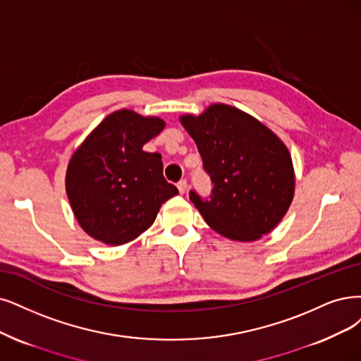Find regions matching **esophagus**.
<instances>
[{
    "mask_svg": "<svg viewBox=\"0 0 361 361\" xmlns=\"http://www.w3.org/2000/svg\"><path fill=\"white\" fill-rule=\"evenodd\" d=\"M177 188H178V190H180V193L183 195V193H185V190H188V180H180L178 181V184H177Z\"/></svg>",
    "mask_w": 361,
    "mask_h": 361,
    "instance_id": "obj_1",
    "label": "esophagus"
}]
</instances>
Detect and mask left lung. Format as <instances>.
I'll return each instance as SVG.
<instances>
[{"label": "left lung", "instance_id": "8db88e82", "mask_svg": "<svg viewBox=\"0 0 361 361\" xmlns=\"http://www.w3.org/2000/svg\"><path fill=\"white\" fill-rule=\"evenodd\" d=\"M180 122L195 140L214 188L190 201L211 229L233 241H256L283 220L295 196V169L286 144L252 116L212 104Z\"/></svg>", "mask_w": 361, "mask_h": 361}]
</instances>
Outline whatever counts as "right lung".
I'll return each instance as SVG.
<instances>
[{"label": "right lung", "mask_w": 361, "mask_h": 361, "mask_svg": "<svg viewBox=\"0 0 361 361\" xmlns=\"http://www.w3.org/2000/svg\"><path fill=\"white\" fill-rule=\"evenodd\" d=\"M164 128L162 118L123 109L106 116L74 152L66 168V196L93 239L109 245L133 241L178 193L164 177L162 156L142 150Z\"/></svg>", "instance_id": "1"}]
</instances>
